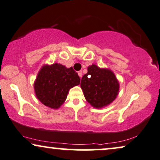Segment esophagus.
<instances>
[{
	"label": "esophagus",
	"mask_w": 160,
	"mask_h": 160,
	"mask_svg": "<svg viewBox=\"0 0 160 160\" xmlns=\"http://www.w3.org/2000/svg\"><path fill=\"white\" fill-rule=\"evenodd\" d=\"M78 75H79V77H80V78H82V71H79V72H78Z\"/></svg>",
	"instance_id": "esophagus-1"
}]
</instances>
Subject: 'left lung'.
I'll return each instance as SVG.
<instances>
[{"instance_id": "left-lung-1", "label": "left lung", "mask_w": 160, "mask_h": 160, "mask_svg": "<svg viewBox=\"0 0 160 160\" xmlns=\"http://www.w3.org/2000/svg\"><path fill=\"white\" fill-rule=\"evenodd\" d=\"M86 101L97 109L111 104L119 92V82L113 72L92 64L80 82Z\"/></svg>"}]
</instances>
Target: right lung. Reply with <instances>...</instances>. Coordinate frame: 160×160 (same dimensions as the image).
Returning a JSON list of instances; mask_svg holds the SVG:
<instances>
[{
  "instance_id": "1",
  "label": "right lung",
  "mask_w": 160,
  "mask_h": 160,
  "mask_svg": "<svg viewBox=\"0 0 160 160\" xmlns=\"http://www.w3.org/2000/svg\"><path fill=\"white\" fill-rule=\"evenodd\" d=\"M80 77L72 67L61 63L44 64L34 81L36 97L43 105L58 109L67 99L70 88L80 84Z\"/></svg>"
}]
</instances>
